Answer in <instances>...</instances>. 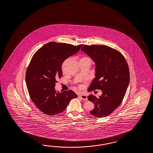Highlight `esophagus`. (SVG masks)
<instances>
[{
	"label": "esophagus",
	"instance_id": "34e87169",
	"mask_svg": "<svg viewBox=\"0 0 153 153\" xmlns=\"http://www.w3.org/2000/svg\"><path fill=\"white\" fill-rule=\"evenodd\" d=\"M79 97H80L81 99L85 101L87 100V96L86 95H83V94H79Z\"/></svg>",
	"mask_w": 153,
	"mask_h": 153
}]
</instances>
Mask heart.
I'll return each instance as SVG.
<instances>
[{
    "mask_svg": "<svg viewBox=\"0 0 153 153\" xmlns=\"http://www.w3.org/2000/svg\"><path fill=\"white\" fill-rule=\"evenodd\" d=\"M91 59L87 56H83L79 59V63H91Z\"/></svg>",
    "mask_w": 153,
    "mask_h": 153,
    "instance_id": "heart-1",
    "label": "heart"
}]
</instances>
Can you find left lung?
I'll use <instances>...</instances> for the list:
<instances>
[{
	"label": "left lung",
	"instance_id": "8db88e82",
	"mask_svg": "<svg viewBox=\"0 0 153 153\" xmlns=\"http://www.w3.org/2000/svg\"><path fill=\"white\" fill-rule=\"evenodd\" d=\"M81 51L96 64L95 78L88 90L102 92L99 98L93 95L87 97L95 105L90 112L97 117L108 116L119 107L126 94L130 81L128 65L119 51L106 45H85Z\"/></svg>",
	"mask_w": 153,
	"mask_h": 153
}]
</instances>
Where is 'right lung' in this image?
Masks as SVG:
<instances>
[{
    "instance_id": "right-lung-1",
    "label": "right lung",
    "mask_w": 153,
    "mask_h": 153,
    "mask_svg": "<svg viewBox=\"0 0 153 153\" xmlns=\"http://www.w3.org/2000/svg\"><path fill=\"white\" fill-rule=\"evenodd\" d=\"M82 46L52 42L42 47L31 59L25 74L27 87L33 103L46 115L62 112L71 100L77 97L71 90L57 92L54 86L62 76L63 62Z\"/></svg>"
}]
</instances>
